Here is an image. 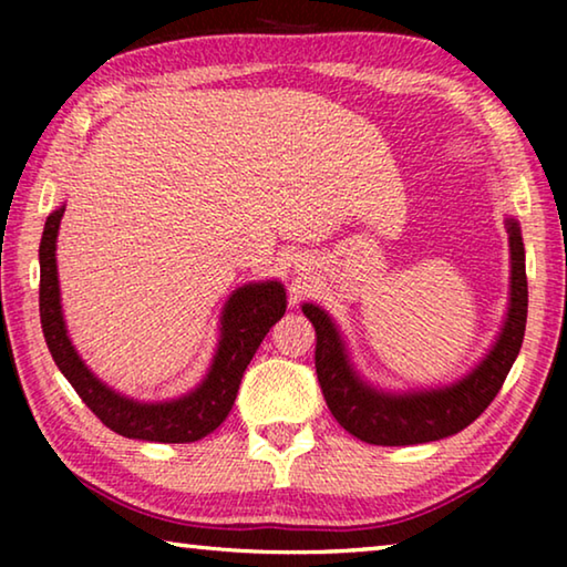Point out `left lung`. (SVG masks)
<instances>
[{
    "mask_svg": "<svg viewBox=\"0 0 567 567\" xmlns=\"http://www.w3.org/2000/svg\"><path fill=\"white\" fill-rule=\"evenodd\" d=\"M511 239V302L503 330L491 352L463 380L437 390L385 392L364 382L348 358L338 324L322 307L305 302L302 312L312 322L315 368L334 420L362 443L370 445H420L465 430L483 415L501 392L513 362L520 352L527 320V277L520 225L505 219Z\"/></svg>",
    "mask_w": 567,
    "mask_h": 567,
    "instance_id": "1",
    "label": "left lung"
}]
</instances>
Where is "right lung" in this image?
<instances>
[{
    "mask_svg": "<svg viewBox=\"0 0 567 567\" xmlns=\"http://www.w3.org/2000/svg\"><path fill=\"white\" fill-rule=\"evenodd\" d=\"M64 215V205L47 217L40 243V318L47 348L62 375L70 380L94 415L122 437L150 440V443H195L213 433L235 405L239 380L265 334L282 318L287 297L277 280L249 282L237 287L225 302L219 318V344L207 378L177 400L137 402L104 385L100 378L76 354L66 334L60 277H56V233Z\"/></svg>",
    "mask_w": 567,
    "mask_h": 567,
    "instance_id": "obj_1",
    "label": "right lung"
}]
</instances>
